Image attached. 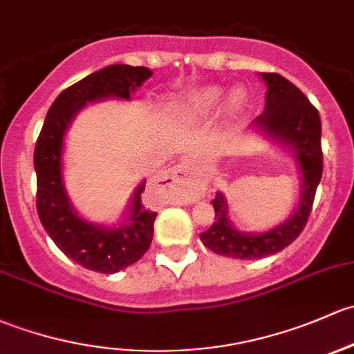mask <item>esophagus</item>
Masks as SVG:
<instances>
[{"mask_svg": "<svg viewBox=\"0 0 354 354\" xmlns=\"http://www.w3.org/2000/svg\"><path fill=\"white\" fill-rule=\"evenodd\" d=\"M165 180L169 181V185H181V187H195V167L192 161H183L181 165L167 171Z\"/></svg>", "mask_w": 354, "mask_h": 354, "instance_id": "esophagus-1", "label": "esophagus"}]
</instances>
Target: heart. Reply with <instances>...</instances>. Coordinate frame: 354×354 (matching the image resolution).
<instances>
[{
  "label": "heart",
  "instance_id": "obj_1",
  "mask_svg": "<svg viewBox=\"0 0 354 354\" xmlns=\"http://www.w3.org/2000/svg\"><path fill=\"white\" fill-rule=\"evenodd\" d=\"M224 89L221 86H202L198 89L187 93L185 96L178 98L173 103V115L174 117L195 118L200 115H205L212 111L221 103ZM248 102V93L244 88L237 86L230 91L229 95V109L232 111L241 110Z\"/></svg>",
  "mask_w": 354,
  "mask_h": 354
}]
</instances>
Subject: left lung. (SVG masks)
I'll use <instances>...</instances> for the list:
<instances>
[{
  "label": "left lung",
  "instance_id": "obj_1",
  "mask_svg": "<svg viewBox=\"0 0 354 354\" xmlns=\"http://www.w3.org/2000/svg\"><path fill=\"white\" fill-rule=\"evenodd\" d=\"M266 83L265 111L254 118V129L268 137L285 144L295 152L299 162L300 202L292 217L268 232H239L227 218V202L222 193L212 200L215 222L200 234V239L215 254L236 259H259L280 252L290 245L304 230L312 212L315 189L322 178L321 117L307 96L283 76L277 73H261Z\"/></svg>",
  "mask_w": 354,
  "mask_h": 354
}]
</instances>
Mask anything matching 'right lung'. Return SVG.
<instances>
[{
  "label": "right lung",
  "mask_w": 354,
  "mask_h": 354,
  "mask_svg": "<svg viewBox=\"0 0 354 354\" xmlns=\"http://www.w3.org/2000/svg\"><path fill=\"white\" fill-rule=\"evenodd\" d=\"M151 76V69L127 64H113L89 74L55 98L37 139L33 166L40 222L68 258L98 273H117L139 261L152 243L158 214L144 207L140 195L146 181H142L132 195L127 224L103 227L81 218L71 205L62 180L64 136L84 105L106 98L130 100Z\"/></svg>",
  "instance_id": "add662e5"
}]
</instances>
